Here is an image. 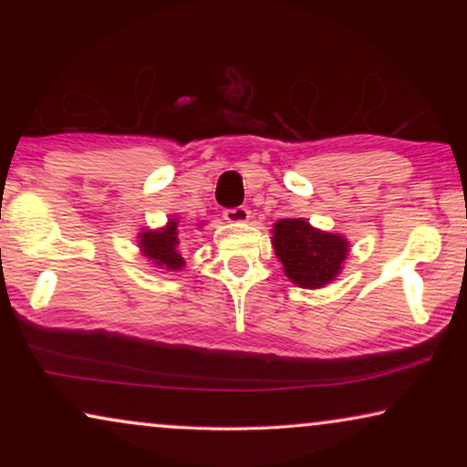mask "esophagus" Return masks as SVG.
<instances>
[{"label": "esophagus", "mask_w": 467, "mask_h": 467, "mask_svg": "<svg viewBox=\"0 0 467 467\" xmlns=\"http://www.w3.org/2000/svg\"><path fill=\"white\" fill-rule=\"evenodd\" d=\"M248 216H251V210L244 208V206L227 208L225 213H223V219H225L227 223H246Z\"/></svg>", "instance_id": "34e87169"}]
</instances>
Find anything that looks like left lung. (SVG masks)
<instances>
[{"mask_svg": "<svg viewBox=\"0 0 467 467\" xmlns=\"http://www.w3.org/2000/svg\"><path fill=\"white\" fill-rule=\"evenodd\" d=\"M274 251L286 278L304 289H321L342 270L348 240L340 234L321 232L304 219H283L272 229Z\"/></svg>", "mask_w": 467, "mask_h": 467, "instance_id": "obj_1", "label": "left lung"}]
</instances>
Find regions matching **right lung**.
<instances>
[{
    "label": "right lung",
    "instance_id": "obj_1",
    "mask_svg": "<svg viewBox=\"0 0 467 467\" xmlns=\"http://www.w3.org/2000/svg\"><path fill=\"white\" fill-rule=\"evenodd\" d=\"M138 238L140 251L157 267L170 272L182 270L184 259L178 251V219H170L161 229H144Z\"/></svg>",
    "mask_w": 467,
    "mask_h": 467
}]
</instances>
